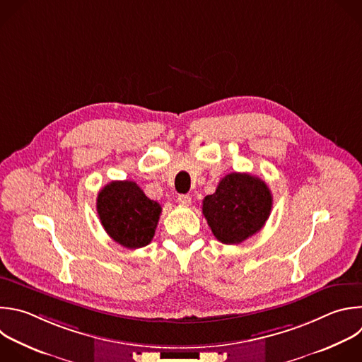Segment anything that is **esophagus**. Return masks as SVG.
Returning a JSON list of instances; mask_svg holds the SVG:
<instances>
[{"instance_id": "obj_1", "label": "esophagus", "mask_w": 362, "mask_h": 362, "mask_svg": "<svg viewBox=\"0 0 362 362\" xmlns=\"http://www.w3.org/2000/svg\"><path fill=\"white\" fill-rule=\"evenodd\" d=\"M177 203L182 206H189L192 203V197L189 194H180L177 197Z\"/></svg>"}]
</instances>
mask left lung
I'll list each match as a JSON object with an SVG mask.
<instances>
[{"label":"left lung","mask_w":362,"mask_h":362,"mask_svg":"<svg viewBox=\"0 0 362 362\" xmlns=\"http://www.w3.org/2000/svg\"><path fill=\"white\" fill-rule=\"evenodd\" d=\"M272 206L273 196L264 180L233 172L203 199V214L218 242L240 245L262 230Z\"/></svg>","instance_id":"1"}]
</instances>
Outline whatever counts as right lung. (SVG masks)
<instances>
[{"label": "right lung", "instance_id": "1", "mask_svg": "<svg viewBox=\"0 0 362 362\" xmlns=\"http://www.w3.org/2000/svg\"><path fill=\"white\" fill-rule=\"evenodd\" d=\"M96 210L105 231L127 249H139L152 242L162 213L160 204L131 180L107 183L98 193Z\"/></svg>", "mask_w": 362, "mask_h": 362}]
</instances>
